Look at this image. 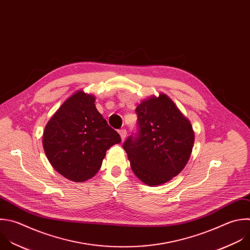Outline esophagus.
I'll list each match as a JSON object with an SVG mask.
<instances>
[{"label": "esophagus", "instance_id": "1", "mask_svg": "<svg viewBox=\"0 0 250 250\" xmlns=\"http://www.w3.org/2000/svg\"><path fill=\"white\" fill-rule=\"evenodd\" d=\"M119 133H120V135H121L122 140H124V139L125 138V136H126V130H125V128H122V129L119 130Z\"/></svg>", "mask_w": 250, "mask_h": 250}]
</instances>
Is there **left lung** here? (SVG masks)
<instances>
[{
    "mask_svg": "<svg viewBox=\"0 0 250 250\" xmlns=\"http://www.w3.org/2000/svg\"><path fill=\"white\" fill-rule=\"evenodd\" d=\"M135 112L138 132L123 145L131 170L150 187L168 183L189 160L194 143L191 124L163 93L143 100Z\"/></svg>",
    "mask_w": 250,
    "mask_h": 250,
    "instance_id": "8db88e82",
    "label": "left lung"
}]
</instances>
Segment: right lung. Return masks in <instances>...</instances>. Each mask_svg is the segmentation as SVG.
<instances>
[{
	"instance_id": "right-lung-1",
	"label": "right lung",
	"mask_w": 250,
	"mask_h": 250,
	"mask_svg": "<svg viewBox=\"0 0 250 250\" xmlns=\"http://www.w3.org/2000/svg\"><path fill=\"white\" fill-rule=\"evenodd\" d=\"M95 97L77 91L45 126L43 147L53 168L69 181L82 183L100 170L106 151L121 142L97 111Z\"/></svg>"
}]
</instances>
